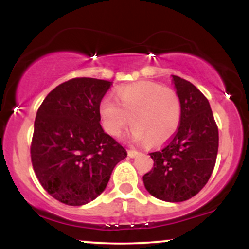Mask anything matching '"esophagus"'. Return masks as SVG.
I'll return each mask as SVG.
<instances>
[{
  "mask_svg": "<svg viewBox=\"0 0 249 249\" xmlns=\"http://www.w3.org/2000/svg\"><path fill=\"white\" fill-rule=\"evenodd\" d=\"M127 156L130 157V158H136V157L138 156V152H137L136 150H133V148H130V150H127Z\"/></svg>",
  "mask_w": 249,
  "mask_h": 249,
  "instance_id": "34e87169",
  "label": "esophagus"
}]
</instances>
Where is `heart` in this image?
Segmentation results:
<instances>
[{
	"label": "heart",
	"mask_w": 249,
	"mask_h": 249,
	"mask_svg": "<svg viewBox=\"0 0 249 249\" xmlns=\"http://www.w3.org/2000/svg\"><path fill=\"white\" fill-rule=\"evenodd\" d=\"M99 112L105 130L111 136H121L131 119L132 141H148L158 146L170 141L178 131L181 101L173 89L153 82H137L119 89L117 99L105 96Z\"/></svg>",
	"instance_id": "1"
}]
</instances>
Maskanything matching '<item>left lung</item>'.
Returning <instances> with one entry per match:
<instances>
[{"mask_svg": "<svg viewBox=\"0 0 249 249\" xmlns=\"http://www.w3.org/2000/svg\"><path fill=\"white\" fill-rule=\"evenodd\" d=\"M172 83L181 101V121L166 146L150 153L154 165L142 181L157 199L180 202L207 184L218 154L219 132L206 97L186 79L172 76Z\"/></svg>", "mask_w": 249, "mask_h": 249, "instance_id": "obj_1", "label": "left lung"}]
</instances>
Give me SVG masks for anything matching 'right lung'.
Segmentation results:
<instances>
[{"instance_id":"add662e5","label":"right lung","mask_w":249,"mask_h":249,"mask_svg":"<svg viewBox=\"0 0 249 249\" xmlns=\"http://www.w3.org/2000/svg\"><path fill=\"white\" fill-rule=\"evenodd\" d=\"M111 85L104 79H70L53 89L37 111L33 167L43 188L63 204L95 200L127 156L101 125L99 105Z\"/></svg>"}]
</instances>
